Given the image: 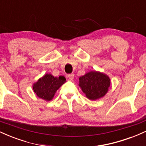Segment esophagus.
Wrapping results in <instances>:
<instances>
[{
  "label": "esophagus",
  "instance_id": "34e87169",
  "mask_svg": "<svg viewBox=\"0 0 146 146\" xmlns=\"http://www.w3.org/2000/svg\"><path fill=\"white\" fill-rule=\"evenodd\" d=\"M68 78L70 80H73V78H74V74H73V73H71V74H68Z\"/></svg>",
  "mask_w": 146,
  "mask_h": 146
}]
</instances>
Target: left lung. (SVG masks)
Returning a JSON list of instances; mask_svg holds the SVG:
<instances>
[{"mask_svg": "<svg viewBox=\"0 0 146 146\" xmlns=\"http://www.w3.org/2000/svg\"><path fill=\"white\" fill-rule=\"evenodd\" d=\"M79 86L90 100L101 98L106 94L110 85L108 75L97 71H90L79 78Z\"/></svg>", "mask_w": 146, "mask_h": 146, "instance_id": "8db88e82", "label": "left lung"}]
</instances>
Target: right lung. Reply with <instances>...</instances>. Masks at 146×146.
I'll use <instances>...</instances> for the list:
<instances>
[{
  "instance_id": "1",
  "label": "right lung",
  "mask_w": 146,
  "mask_h": 146,
  "mask_svg": "<svg viewBox=\"0 0 146 146\" xmlns=\"http://www.w3.org/2000/svg\"><path fill=\"white\" fill-rule=\"evenodd\" d=\"M65 82L66 78L62 75L57 78L51 74H46L33 84V89L38 98L50 101L54 97L57 90Z\"/></svg>"
}]
</instances>
